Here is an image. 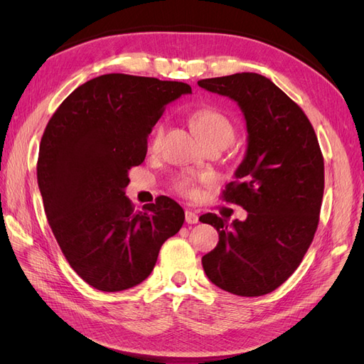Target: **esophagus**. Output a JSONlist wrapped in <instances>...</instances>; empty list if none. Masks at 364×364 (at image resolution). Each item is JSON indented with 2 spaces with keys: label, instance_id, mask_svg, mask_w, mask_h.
Wrapping results in <instances>:
<instances>
[{
  "label": "esophagus",
  "instance_id": "obj_1",
  "mask_svg": "<svg viewBox=\"0 0 364 364\" xmlns=\"http://www.w3.org/2000/svg\"><path fill=\"white\" fill-rule=\"evenodd\" d=\"M185 222L188 225L199 223V215H197L194 211H186L185 213Z\"/></svg>",
  "mask_w": 364,
  "mask_h": 364
}]
</instances>
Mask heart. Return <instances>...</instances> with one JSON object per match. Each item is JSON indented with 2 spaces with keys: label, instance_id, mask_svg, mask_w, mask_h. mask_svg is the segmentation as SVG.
<instances>
[{
  "label": "heart",
  "instance_id": "obj_1",
  "mask_svg": "<svg viewBox=\"0 0 364 364\" xmlns=\"http://www.w3.org/2000/svg\"><path fill=\"white\" fill-rule=\"evenodd\" d=\"M190 123L194 129L196 135L199 136L205 146L208 144H225L228 146L230 141L234 139L235 127L232 119H230L223 111H220L217 107L211 106H203L197 107L190 114ZM165 134V124L158 123L151 130V135L149 139V147L150 150H156L164 139ZM202 179L194 178V176H178L173 181V190L179 193L181 196L186 197H194L197 193V183Z\"/></svg>",
  "mask_w": 364,
  "mask_h": 364
}]
</instances>
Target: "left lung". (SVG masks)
<instances>
[{
	"instance_id": "1",
	"label": "left lung",
	"mask_w": 364,
	"mask_h": 364,
	"mask_svg": "<svg viewBox=\"0 0 364 364\" xmlns=\"http://www.w3.org/2000/svg\"><path fill=\"white\" fill-rule=\"evenodd\" d=\"M230 97L246 118L247 153L222 200L247 211L228 225L217 214L199 220L217 229L218 245L202 258L213 284L237 296L277 290L299 267L314 238L325 188L323 155L301 106L267 77L238 73L197 82Z\"/></svg>"
}]
</instances>
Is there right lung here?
Instances as JSON below:
<instances>
[{
	"instance_id": "obj_1",
	"label": "right lung",
	"mask_w": 364,
	"mask_h": 364,
	"mask_svg": "<svg viewBox=\"0 0 364 364\" xmlns=\"http://www.w3.org/2000/svg\"><path fill=\"white\" fill-rule=\"evenodd\" d=\"M188 92L182 82L98 75L65 98L43 130L36 168L47 220L73 270L97 290L144 281L183 225L170 197L135 211L124 188L165 106Z\"/></svg>"
}]
</instances>
